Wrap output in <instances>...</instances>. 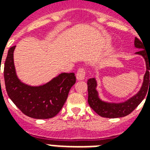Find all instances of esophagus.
Wrapping results in <instances>:
<instances>
[{
    "label": "esophagus",
    "instance_id": "esophagus-1",
    "mask_svg": "<svg viewBox=\"0 0 150 150\" xmlns=\"http://www.w3.org/2000/svg\"><path fill=\"white\" fill-rule=\"evenodd\" d=\"M85 70L83 68H79L76 73V79L78 80H83L85 79Z\"/></svg>",
    "mask_w": 150,
    "mask_h": 150
}]
</instances>
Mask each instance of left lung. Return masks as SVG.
<instances>
[{
	"instance_id": "8db88e82",
	"label": "left lung",
	"mask_w": 150,
	"mask_h": 150,
	"mask_svg": "<svg viewBox=\"0 0 150 150\" xmlns=\"http://www.w3.org/2000/svg\"><path fill=\"white\" fill-rule=\"evenodd\" d=\"M142 42L137 38H135L134 46L137 49H140L139 51L135 54L142 56L143 59H145L146 71L144 75L143 83L140 90L132 97L124 102L118 103L103 100L100 98L98 91L96 90L97 81L96 78L89 79L88 80V104L99 116L107 118H118L125 116L132 112L144 100L148 89L150 88V53L144 50V45Z\"/></svg>"
}]
</instances>
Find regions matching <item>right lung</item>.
Wrapping results in <instances>:
<instances>
[{"label": "right lung", "mask_w": 150, "mask_h": 150, "mask_svg": "<svg viewBox=\"0 0 150 150\" xmlns=\"http://www.w3.org/2000/svg\"><path fill=\"white\" fill-rule=\"evenodd\" d=\"M15 47L8 50L4 67L5 88L8 97L25 115L31 118L49 119L55 116L65 104L70 89L75 83V74L61 73L39 86L24 83L16 73L13 61Z\"/></svg>", "instance_id": "right-lung-1"}]
</instances>
